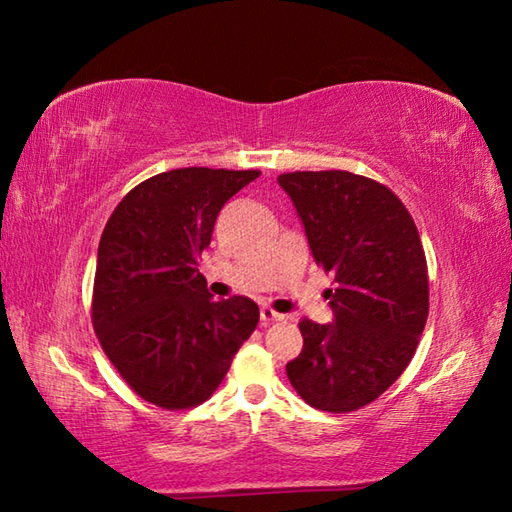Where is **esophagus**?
I'll return each instance as SVG.
<instances>
[{
  "mask_svg": "<svg viewBox=\"0 0 512 512\" xmlns=\"http://www.w3.org/2000/svg\"><path fill=\"white\" fill-rule=\"evenodd\" d=\"M259 318H262V325H271V323H277V320H284V316L277 314V311H273L271 307H262Z\"/></svg>",
  "mask_w": 512,
  "mask_h": 512,
  "instance_id": "obj_1",
  "label": "esophagus"
}]
</instances>
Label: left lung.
I'll return each mask as SVG.
<instances>
[{
    "instance_id": "1",
    "label": "left lung",
    "mask_w": 512,
    "mask_h": 512,
    "mask_svg": "<svg viewBox=\"0 0 512 512\" xmlns=\"http://www.w3.org/2000/svg\"><path fill=\"white\" fill-rule=\"evenodd\" d=\"M305 225L334 323L300 320L302 352L287 363L309 406L348 413L375 402L402 375L429 316V277L409 210L386 185L350 171L277 176Z\"/></svg>"
}]
</instances>
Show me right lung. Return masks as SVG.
I'll return each instance as SVG.
<instances>
[{"label": "right lung", "instance_id": "obj_1", "mask_svg": "<svg viewBox=\"0 0 512 512\" xmlns=\"http://www.w3.org/2000/svg\"><path fill=\"white\" fill-rule=\"evenodd\" d=\"M259 171L187 167L131 189L103 228L92 325L121 379L160 409L210 397L259 323L250 298L214 300L198 257L221 207Z\"/></svg>", "mask_w": 512, "mask_h": 512}]
</instances>
